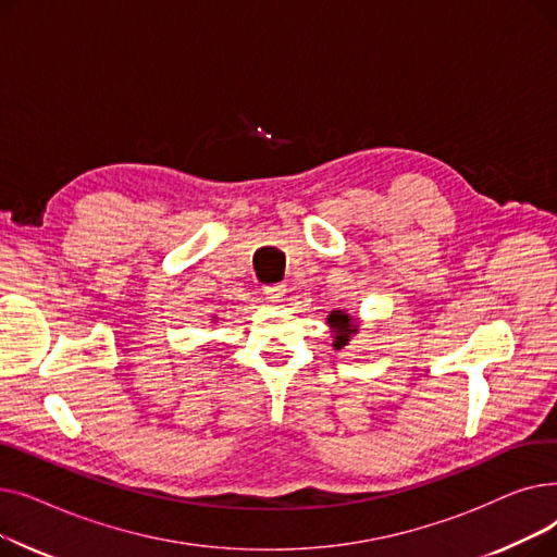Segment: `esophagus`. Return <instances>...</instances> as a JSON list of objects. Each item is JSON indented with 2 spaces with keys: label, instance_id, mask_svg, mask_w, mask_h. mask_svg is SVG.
<instances>
[{
  "label": "esophagus",
  "instance_id": "1",
  "mask_svg": "<svg viewBox=\"0 0 557 557\" xmlns=\"http://www.w3.org/2000/svg\"><path fill=\"white\" fill-rule=\"evenodd\" d=\"M284 294H286V286L284 284L263 286V296H267V300H271V302H282Z\"/></svg>",
  "mask_w": 557,
  "mask_h": 557
}]
</instances>
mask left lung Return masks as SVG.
Here are the masks:
<instances>
[{
    "label": "left lung",
    "instance_id": "1",
    "mask_svg": "<svg viewBox=\"0 0 557 557\" xmlns=\"http://www.w3.org/2000/svg\"><path fill=\"white\" fill-rule=\"evenodd\" d=\"M327 323H330V330L334 332V347L336 349H343L349 343V338L359 334V323H357V320L349 315V313L341 311V309L330 313Z\"/></svg>",
    "mask_w": 557,
    "mask_h": 557
}]
</instances>
